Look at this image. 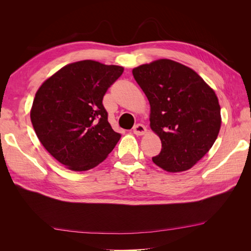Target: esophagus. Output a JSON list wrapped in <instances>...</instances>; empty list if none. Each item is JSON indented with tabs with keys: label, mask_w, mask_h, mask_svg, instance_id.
<instances>
[{
	"label": "esophagus",
	"mask_w": 251,
	"mask_h": 251,
	"mask_svg": "<svg viewBox=\"0 0 251 251\" xmlns=\"http://www.w3.org/2000/svg\"><path fill=\"white\" fill-rule=\"evenodd\" d=\"M133 132H134V134H135V135L141 136V135H143V134H146V133H147V128H146V126H144L143 125L138 124V125H136V126H134V128H133Z\"/></svg>",
	"instance_id": "obj_1"
}]
</instances>
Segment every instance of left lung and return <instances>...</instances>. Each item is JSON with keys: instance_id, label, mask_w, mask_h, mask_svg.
<instances>
[{"instance_id": "8db88e82", "label": "left lung", "mask_w": 251, "mask_h": 251, "mask_svg": "<svg viewBox=\"0 0 251 251\" xmlns=\"http://www.w3.org/2000/svg\"><path fill=\"white\" fill-rule=\"evenodd\" d=\"M151 104V127L162 149L151 158L171 173L189 170L207 153L221 127L216 93L191 68L159 59L132 71Z\"/></svg>"}]
</instances>
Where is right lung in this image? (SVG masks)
I'll list each match as a JSON object with an SVG mask.
<instances>
[{
    "mask_svg": "<svg viewBox=\"0 0 251 251\" xmlns=\"http://www.w3.org/2000/svg\"><path fill=\"white\" fill-rule=\"evenodd\" d=\"M123 72V67L81 60L65 66L37 90L30 113L35 134L68 169L95 168L120 139L102 100Z\"/></svg>",
    "mask_w": 251,
    "mask_h": 251,
    "instance_id": "obj_1",
    "label": "right lung"
}]
</instances>
